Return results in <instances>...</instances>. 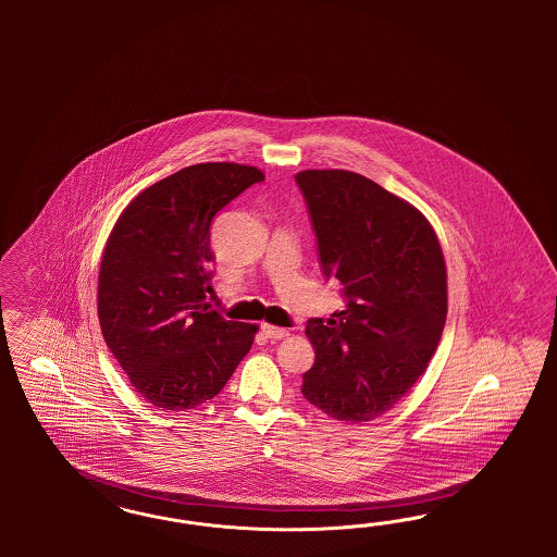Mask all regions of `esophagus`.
<instances>
[{
    "mask_svg": "<svg viewBox=\"0 0 557 557\" xmlns=\"http://www.w3.org/2000/svg\"><path fill=\"white\" fill-rule=\"evenodd\" d=\"M261 331H263V335L268 338H284L289 335V331L284 329V326H273V324H261Z\"/></svg>",
    "mask_w": 557,
    "mask_h": 557,
    "instance_id": "obj_1",
    "label": "esophagus"
}]
</instances>
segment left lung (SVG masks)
<instances>
[{
    "instance_id": "8db88e82",
    "label": "left lung",
    "mask_w": 557,
    "mask_h": 557,
    "mask_svg": "<svg viewBox=\"0 0 557 557\" xmlns=\"http://www.w3.org/2000/svg\"><path fill=\"white\" fill-rule=\"evenodd\" d=\"M319 240L322 271L345 310L310 319L314 366L304 373L310 405L337 421L370 422L417 384L447 319V270L421 210L345 169L296 175Z\"/></svg>"
}]
</instances>
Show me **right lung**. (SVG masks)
<instances>
[{
  "label": "right lung",
  "instance_id": "1",
  "mask_svg": "<svg viewBox=\"0 0 557 557\" xmlns=\"http://www.w3.org/2000/svg\"><path fill=\"white\" fill-rule=\"evenodd\" d=\"M261 169L198 163L143 189L120 214L101 253L103 341L140 398L189 410L214 398L253 345L257 324L226 321L212 292L210 224Z\"/></svg>",
  "mask_w": 557,
  "mask_h": 557
}]
</instances>
